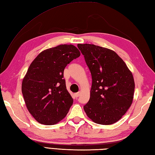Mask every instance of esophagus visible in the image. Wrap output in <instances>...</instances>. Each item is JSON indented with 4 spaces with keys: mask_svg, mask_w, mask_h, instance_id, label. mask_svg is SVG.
I'll use <instances>...</instances> for the list:
<instances>
[{
    "mask_svg": "<svg viewBox=\"0 0 155 155\" xmlns=\"http://www.w3.org/2000/svg\"><path fill=\"white\" fill-rule=\"evenodd\" d=\"M74 96H75V97H76V98H77V97H78V96H79V95H80V93H79V92L74 93Z\"/></svg>",
    "mask_w": 155,
    "mask_h": 155,
    "instance_id": "obj_1",
    "label": "esophagus"
}]
</instances>
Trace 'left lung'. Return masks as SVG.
I'll return each mask as SVG.
<instances>
[{
    "instance_id": "obj_1",
    "label": "left lung",
    "mask_w": 155,
    "mask_h": 155,
    "mask_svg": "<svg viewBox=\"0 0 155 155\" xmlns=\"http://www.w3.org/2000/svg\"><path fill=\"white\" fill-rule=\"evenodd\" d=\"M91 71L92 84L88 102L84 106L94 123L111 125L127 112L134 96L131 71L114 51L93 44H78Z\"/></svg>"
}]
</instances>
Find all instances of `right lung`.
<instances>
[{"label":"right lung","mask_w":155,"mask_h":155,"mask_svg":"<svg viewBox=\"0 0 155 155\" xmlns=\"http://www.w3.org/2000/svg\"><path fill=\"white\" fill-rule=\"evenodd\" d=\"M81 52L64 44L41 51L32 61L21 83V92L29 112L39 124L55 125L65 117L73 99L63 78L65 67Z\"/></svg>","instance_id":"obj_1"}]
</instances>
